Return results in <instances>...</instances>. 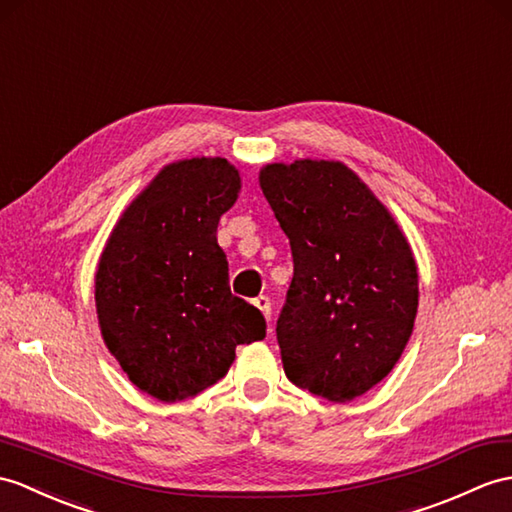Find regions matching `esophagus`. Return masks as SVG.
<instances>
[{
  "mask_svg": "<svg viewBox=\"0 0 512 512\" xmlns=\"http://www.w3.org/2000/svg\"><path fill=\"white\" fill-rule=\"evenodd\" d=\"M255 305H257V310L266 316V320H270V314H272V305H270V299H268V296L259 294L257 299H255Z\"/></svg>",
  "mask_w": 512,
  "mask_h": 512,
  "instance_id": "esophagus-1",
  "label": "esophagus"
}]
</instances>
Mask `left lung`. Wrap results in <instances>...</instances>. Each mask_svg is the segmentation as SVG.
Here are the masks:
<instances>
[{"label":"left lung","mask_w":512,"mask_h":512,"mask_svg":"<svg viewBox=\"0 0 512 512\" xmlns=\"http://www.w3.org/2000/svg\"><path fill=\"white\" fill-rule=\"evenodd\" d=\"M259 185L294 259L277 320L283 371L327 401H353L392 371L412 336L419 307L412 248L340 161L270 163Z\"/></svg>","instance_id":"1"}]
</instances>
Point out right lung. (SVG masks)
Here are the masks:
<instances>
[{
	"instance_id": "add662e5",
	"label": "right lung",
	"mask_w": 512,
	"mask_h": 512,
	"mask_svg": "<svg viewBox=\"0 0 512 512\" xmlns=\"http://www.w3.org/2000/svg\"><path fill=\"white\" fill-rule=\"evenodd\" d=\"M227 159L176 161L117 220L95 272L104 344L139 390L174 403L227 375L237 344L266 338L257 307L233 296L218 222L240 194Z\"/></svg>"
}]
</instances>
